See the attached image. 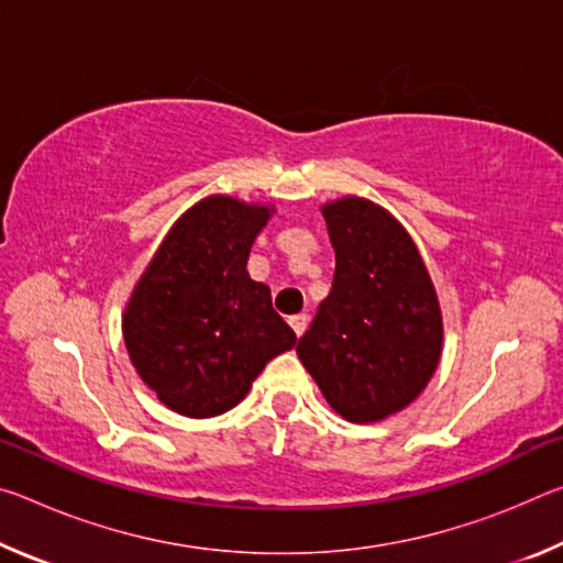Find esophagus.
Listing matches in <instances>:
<instances>
[{
  "label": "esophagus",
  "mask_w": 563,
  "mask_h": 563,
  "mask_svg": "<svg viewBox=\"0 0 563 563\" xmlns=\"http://www.w3.org/2000/svg\"><path fill=\"white\" fill-rule=\"evenodd\" d=\"M308 316H305V312H300V316H292L288 322H290V328H292V332H295V335H302V332H305V328H308Z\"/></svg>",
  "instance_id": "obj_1"
}]
</instances>
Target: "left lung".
<instances>
[{
	"label": "left lung",
	"instance_id": "1",
	"mask_svg": "<svg viewBox=\"0 0 563 563\" xmlns=\"http://www.w3.org/2000/svg\"><path fill=\"white\" fill-rule=\"evenodd\" d=\"M335 275L298 357L347 422H379L440 365L442 312L422 255L395 216L365 198L322 206Z\"/></svg>",
	"mask_w": 563,
	"mask_h": 563
}]
</instances>
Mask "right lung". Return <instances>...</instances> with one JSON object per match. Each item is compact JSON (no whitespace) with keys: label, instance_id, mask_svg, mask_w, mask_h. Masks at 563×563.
Wrapping results in <instances>:
<instances>
[{"label":"right lung","instance_id":"add662e5","mask_svg":"<svg viewBox=\"0 0 563 563\" xmlns=\"http://www.w3.org/2000/svg\"><path fill=\"white\" fill-rule=\"evenodd\" d=\"M273 208L208 196L178 218L123 312V342L139 377L174 412L223 415L295 332L271 288L245 271Z\"/></svg>","mask_w":563,"mask_h":563}]
</instances>
